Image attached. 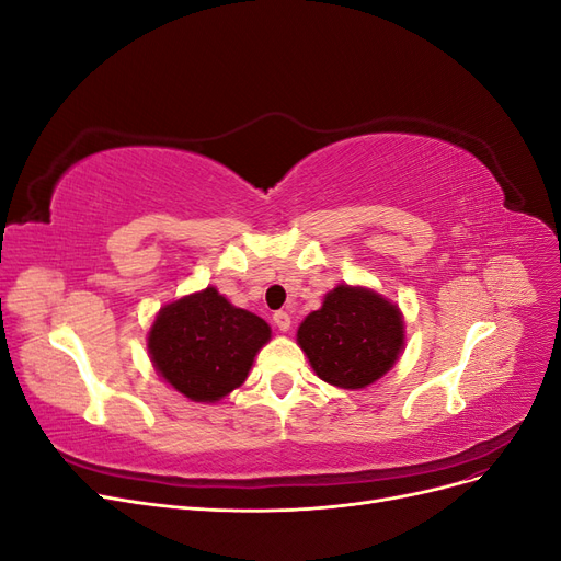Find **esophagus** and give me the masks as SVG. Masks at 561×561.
<instances>
[{
  "label": "esophagus",
  "instance_id": "34e87169",
  "mask_svg": "<svg viewBox=\"0 0 561 561\" xmlns=\"http://www.w3.org/2000/svg\"><path fill=\"white\" fill-rule=\"evenodd\" d=\"M274 322H276V328L280 332H287V330L293 328V318H290V313H285V311H276L274 313Z\"/></svg>",
  "mask_w": 561,
  "mask_h": 561
}]
</instances>
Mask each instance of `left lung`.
<instances>
[{
	"mask_svg": "<svg viewBox=\"0 0 561 561\" xmlns=\"http://www.w3.org/2000/svg\"><path fill=\"white\" fill-rule=\"evenodd\" d=\"M297 344L322 381L365 388L396 365L404 348V320L393 301L369 287L344 283L304 318Z\"/></svg>",
	"mask_w": 561,
	"mask_h": 561,
	"instance_id": "8db88e82",
	"label": "left lung"
}]
</instances>
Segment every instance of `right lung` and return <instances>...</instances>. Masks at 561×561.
Listing matches in <instances>:
<instances>
[{
    "mask_svg": "<svg viewBox=\"0 0 561 561\" xmlns=\"http://www.w3.org/2000/svg\"><path fill=\"white\" fill-rule=\"evenodd\" d=\"M271 339L266 320L219 295L215 287L165 304L147 334L154 369L194 402H217L239 388L254 355Z\"/></svg>",
    "mask_w": 561,
    "mask_h": 561,
    "instance_id": "right-lung-1",
    "label": "right lung"
}]
</instances>
